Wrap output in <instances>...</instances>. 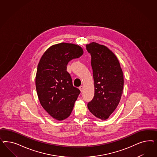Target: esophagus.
I'll list each match as a JSON object with an SVG mask.
<instances>
[{"label": "esophagus", "instance_id": "34e87169", "mask_svg": "<svg viewBox=\"0 0 157 157\" xmlns=\"http://www.w3.org/2000/svg\"><path fill=\"white\" fill-rule=\"evenodd\" d=\"M79 90H81V92H83V86H81L79 87Z\"/></svg>", "mask_w": 157, "mask_h": 157}]
</instances>
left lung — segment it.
Here are the masks:
<instances>
[{
  "instance_id": "1",
  "label": "left lung",
  "mask_w": 157,
  "mask_h": 157,
  "mask_svg": "<svg viewBox=\"0 0 157 157\" xmlns=\"http://www.w3.org/2000/svg\"><path fill=\"white\" fill-rule=\"evenodd\" d=\"M91 56L94 96L87 104L95 117L107 120L119 105L123 94V72L119 60L107 47L95 42L86 44Z\"/></svg>"
}]
</instances>
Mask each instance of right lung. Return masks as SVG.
<instances>
[{
  "label": "right lung",
  "mask_w": 157,
  "mask_h": 157,
  "mask_svg": "<svg viewBox=\"0 0 157 157\" xmlns=\"http://www.w3.org/2000/svg\"><path fill=\"white\" fill-rule=\"evenodd\" d=\"M83 53L77 44L59 43L48 48L38 63L36 75L38 99L48 113L58 121L70 116L81 93L72 85L67 66Z\"/></svg>",
  "instance_id": "obj_1"
}]
</instances>
